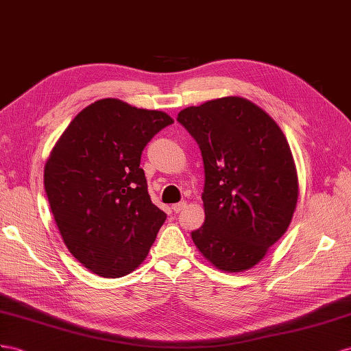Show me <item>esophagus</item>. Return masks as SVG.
Segmentation results:
<instances>
[{
	"mask_svg": "<svg viewBox=\"0 0 351 351\" xmlns=\"http://www.w3.org/2000/svg\"><path fill=\"white\" fill-rule=\"evenodd\" d=\"M186 206V203L185 202H181V203H175L173 206H172V209H173V212H181L184 208Z\"/></svg>",
	"mask_w": 351,
	"mask_h": 351,
	"instance_id": "34e87169",
	"label": "esophagus"
}]
</instances>
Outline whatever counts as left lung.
Returning <instances> with one entry per match:
<instances>
[{"mask_svg": "<svg viewBox=\"0 0 351 351\" xmlns=\"http://www.w3.org/2000/svg\"><path fill=\"white\" fill-rule=\"evenodd\" d=\"M179 123L204 165V223L191 232L202 255L228 273L252 268L280 239L298 200V175L283 132L247 99L185 108Z\"/></svg>", "mask_w": 351, "mask_h": 351, "instance_id": "1", "label": "left lung"}]
</instances>
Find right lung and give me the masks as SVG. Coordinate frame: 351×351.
I'll list each match as a JSON object with an SVG mask.
<instances>
[{
  "label": "right lung",
  "mask_w": 351,
  "mask_h": 351,
  "mask_svg": "<svg viewBox=\"0 0 351 351\" xmlns=\"http://www.w3.org/2000/svg\"><path fill=\"white\" fill-rule=\"evenodd\" d=\"M173 120L119 99H101L69 123L44 167L50 209L68 250L106 278L147 258L166 213L152 204L141 156Z\"/></svg>",
  "instance_id": "add662e5"
}]
</instances>
